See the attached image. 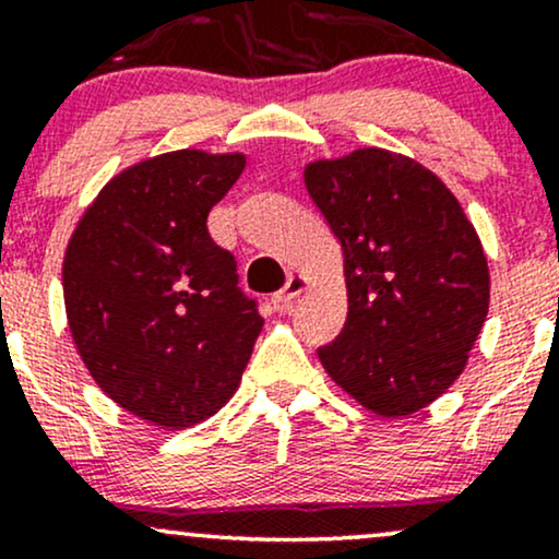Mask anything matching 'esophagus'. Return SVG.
<instances>
[{"label": "esophagus", "instance_id": "34e87169", "mask_svg": "<svg viewBox=\"0 0 559 559\" xmlns=\"http://www.w3.org/2000/svg\"><path fill=\"white\" fill-rule=\"evenodd\" d=\"M307 288H310V278H307V275H301V273L288 275L286 286L275 294V305H278L281 310H286V307L292 305V301L297 299L301 292H307Z\"/></svg>", "mask_w": 559, "mask_h": 559}]
</instances>
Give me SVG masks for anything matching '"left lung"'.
Instances as JSON below:
<instances>
[{
	"instance_id": "1",
	"label": "left lung",
	"mask_w": 559,
	"mask_h": 559,
	"mask_svg": "<svg viewBox=\"0 0 559 559\" xmlns=\"http://www.w3.org/2000/svg\"><path fill=\"white\" fill-rule=\"evenodd\" d=\"M342 243L349 312L325 373L370 413L402 418L457 381L489 312L484 247L439 176L368 146L305 168Z\"/></svg>"
}]
</instances>
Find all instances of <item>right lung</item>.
Instances as JSON below:
<instances>
[{
	"instance_id": "right-lung-1",
	"label": "right lung",
	"mask_w": 559,
	"mask_h": 559,
	"mask_svg": "<svg viewBox=\"0 0 559 559\" xmlns=\"http://www.w3.org/2000/svg\"><path fill=\"white\" fill-rule=\"evenodd\" d=\"M243 165L202 150L131 165L68 241L62 292L83 365L112 402L168 431L230 400L262 331L234 254L207 230Z\"/></svg>"
}]
</instances>
